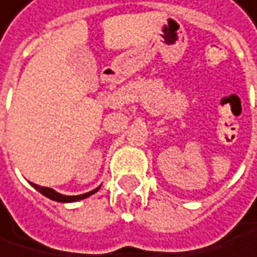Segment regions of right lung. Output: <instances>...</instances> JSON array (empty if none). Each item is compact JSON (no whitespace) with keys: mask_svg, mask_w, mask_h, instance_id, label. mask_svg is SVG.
<instances>
[{"mask_svg":"<svg viewBox=\"0 0 257 257\" xmlns=\"http://www.w3.org/2000/svg\"><path fill=\"white\" fill-rule=\"evenodd\" d=\"M37 191H40L44 196H47V198H50V199H53V201H58V202H75V201H80V199H84V198H87V196H91V195H94L95 191H98V188L100 187H97L95 190H92V191H89V193H84V195H77V196H66V195H61V193H58V191H55L53 188H48V187H40V185H37V184H31Z\"/></svg>","mask_w":257,"mask_h":257,"instance_id":"add662e5","label":"right lung"}]
</instances>
